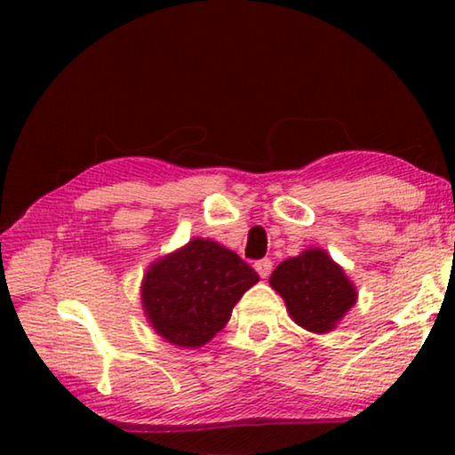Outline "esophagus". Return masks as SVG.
Returning a JSON list of instances; mask_svg holds the SVG:
<instances>
[{
    "label": "esophagus",
    "mask_w": 455,
    "mask_h": 455,
    "mask_svg": "<svg viewBox=\"0 0 455 455\" xmlns=\"http://www.w3.org/2000/svg\"><path fill=\"white\" fill-rule=\"evenodd\" d=\"M271 267H273V263L269 259H260V260H257V263H254V269H257V273L263 279H267L269 277V273H271Z\"/></svg>",
    "instance_id": "1"
}]
</instances>
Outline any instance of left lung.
<instances>
[{
	"label": "left lung",
	"mask_w": 455,
	"mask_h": 455,
	"mask_svg": "<svg viewBox=\"0 0 455 455\" xmlns=\"http://www.w3.org/2000/svg\"><path fill=\"white\" fill-rule=\"evenodd\" d=\"M269 283L285 300L291 319L313 333L331 331L356 304L354 283L321 248L283 260Z\"/></svg>",
	"instance_id": "left-lung-1"
}]
</instances>
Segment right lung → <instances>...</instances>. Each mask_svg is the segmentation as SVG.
Segmentation results:
<instances>
[{
  "label": "right lung",
  "instance_id": "right-lung-1",
  "mask_svg": "<svg viewBox=\"0 0 455 455\" xmlns=\"http://www.w3.org/2000/svg\"><path fill=\"white\" fill-rule=\"evenodd\" d=\"M257 282V271L238 254L213 240L195 238L148 267L140 288L142 308L165 341L201 347L226 327L235 302Z\"/></svg>",
  "mask_w": 455,
  "mask_h": 455
}]
</instances>
